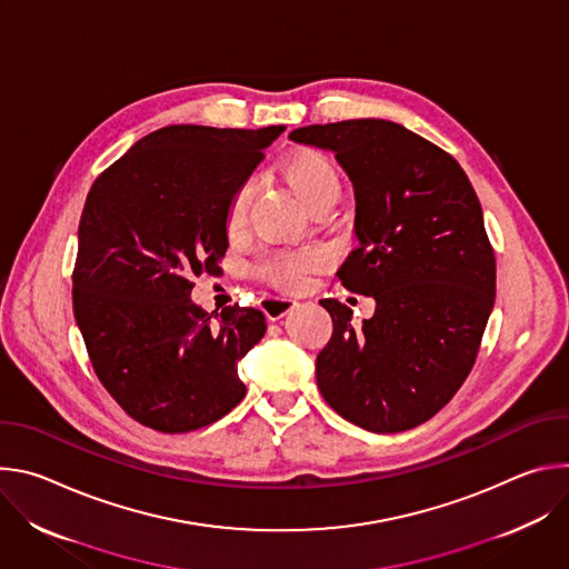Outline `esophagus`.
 Segmentation results:
<instances>
[{
  "instance_id": "1",
  "label": "esophagus",
  "mask_w": 569,
  "mask_h": 569,
  "mask_svg": "<svg viewBox=\"0 0 569 569\" xmlns=\"http://www.w3.org/2000/svg\"><path fill=\"white\" fill-rule=\"evenodd\" d=\"M295 306H297L295 299H288V297H272V295L261 301V308H263V312H266L270 319H279V317L288 315Z\"/></svg>"
}]
</instances>
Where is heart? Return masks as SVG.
<instances>
[{"label":"heart","instance_id":"1","mask_svg":"<svg viewBox=\"0 0 569 569\" xmlns=\"http://www.w3.org/2000/svg\"><path fill=\"white\" fill-rule=\"evenodd\" d=\"M281 180L290 187V191L299 198V202L312 213L317 209H331L340 193L342 180L329 154L321 150H297L288 154L279 164ZM254 198L252 182L240 184L224 209V227L227 233H238L248 224L250 204ZM319 263V254L312 250H290L279 252L261 263V272L281 288H297L308 272H312Z\"/></svg>","mask_w":569,"mask_h":569}]
</instances>
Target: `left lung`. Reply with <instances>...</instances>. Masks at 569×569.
<instances>
[{
  "mask_svg": "<svg viewBox=\"0 0 569 569\" xmlns=\"http://www.w3.org/2000/svg\"><path fill=\"white\" fill-rule=\"evenodd\" d=\"M290 139L333 150L349 173L358 248L338 277L376 299L362 327L349 306L319 299L333 336L317 356V387L369 432L412 430L468 378L496 301L477 193L450 152L393 121L306 126Z\"/></svg>",
  "mask_w": 569,
  "mask_h": 569,
  "instance_id": "obj_1",
  "label": "left lung"
}]
</instances>
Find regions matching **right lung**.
Masks as SVG:
<instances>
[{"instance_id": "right-lung-1", "label": "right lung", "mask_w": 569, "mask_h": 569, "mask_svg": "<svg viewBox=\"0 0 569 569\" xmlns=\"http://www.w3.org/2000/svg\"><path fill=\"white\" fill-rule=\"evenodd\" d=\"M286 128L167 126L92 184L78 224L73 317L94 373L137 423L200 430L246 396L238 360L266 317L238 303L207 312L193 277L227 252L224 209Z\"/></svg>"}]
</instances>
